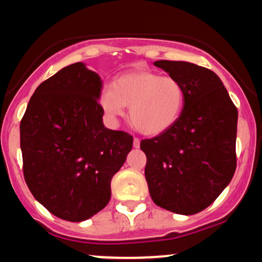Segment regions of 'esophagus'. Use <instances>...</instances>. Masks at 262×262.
Returning <instances> with one entry per match:
<instances>
[{"label": "esophagus", "instance_id": "34e87169", "mask_svg": "<svg viewBox=\"0 0 262 262\" xmlns=\"http://www.w3.org/2000/svg\"><path fill=\"white\" fill-rule=\"evenodd\" d=\"M133 146L135 149H138L140 146V140L138 139V138H134V140H133Z\"/></svg>", "mask_w": 262, "mask_h": 262}]
</instances>
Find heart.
I'll return each instance as SVG.
<instances>
[{"instance_id": "heart-1", "label": "heart", "mask_w": 262, "mask_h": 262, "mask_svg": "<svg viewBox=\"0 0 262 262\" xmlns=\"http://www.w3.org/2000/svg\"><path fill=\"white\" fill-rule=\"evenodd\" d=\"M98 102L110 119L121 117L124 107H130L132 125L145 135H158L172 127L181 116L185 90L172 76L134 70L117 77L113 87H104Z\"/></svg>"}]
</instances>
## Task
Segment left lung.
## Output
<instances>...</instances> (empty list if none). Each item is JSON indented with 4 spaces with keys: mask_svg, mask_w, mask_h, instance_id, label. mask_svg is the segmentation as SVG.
Returning a JSON list of instances; mask_svg holds the SVG:
<instances>
[{
    "mask_svg": "<svg viewBox=\"0 0 262 262\" xmlns=\"http://www.w3.org/2000/svg\"><path fill=\"white\" fill-rule=\"evenodd\" d=\"M154 65L181 82L185 104L172 127L140 143L150 196L170 212L196 214L217 200L235 172L237 110L209 69L170 60Z\"/></svg>",
    "mask_w": 262,
    "mask_h": 262,
    "instance_id": "1",
    "label": "left lung"
}]
</instances>
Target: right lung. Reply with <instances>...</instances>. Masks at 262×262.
Here are the masks:
<instances>
[{"label":"right lung","mask_w":262,"mask_h":262,"mask_svg":"<svg viewBox=\"0 0 262 262\" xmlns=\"http://www.w3.org/2000/svg\"><path fill=\"white\" fill-rule=\"evenodd\" d=\"M102 80L83 62L37 87L20 121L23 173L39 203L58 218L82 222L107 206L111 180L133 137L103 125Z\"/></svg>","instance_id":"add662e5"}]
</instances>
